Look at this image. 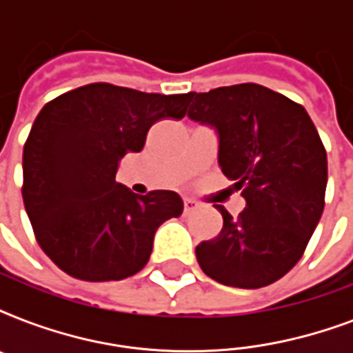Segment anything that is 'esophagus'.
<instances>
[{
    "mask_svg": "<svg viewBox=\"0 0 353 353\" xmlns=\"http://www.w3.org/2000/svg\"><path fill=\"white\" fill-rule=\"evenodd\" d=\"M183 205H185V214H190V212H194V210L198 209V203L190 198L183 199Z\"/></svg>",
    "mask_w": 353,
    "mask_h": 353,
    "instance_id": "34e87169",
    "label": "esophagus"
}]
</instances>
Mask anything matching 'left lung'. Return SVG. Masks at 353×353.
I'll list each match as a JSON object with an SVG mask.
<instances>
[{
    "label": "left lung",
    "mask_w": 353,
    "mask_h": 353,
    "mask_svg": "<svg viewBox=\"0 0 353 353\" xmlns=\"http://www.w3.org/2000/svg\"><path fill=\"white\" fill-rule=\"evenodd\" d=\"M188 119L214 128L218 163L245 209L196 247L199 268L216 282L256 290L282 279L304 254L324 210L328 159L301 104L260 84L188 93Z\"/></svg>",
    "instance_id": "left-lung-1"
}]
</instances>
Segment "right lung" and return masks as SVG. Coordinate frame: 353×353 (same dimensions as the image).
Instances as JSON below:
<instances>
[{
  "instance_id": "right-lung-1",
  "label": "right lung",
  "mask_w": 353,
  "mask_h": 353,
  "mask_svg": "<svg viewBox=\"0 0 353 353\" xmlns=\"http://www.w3.org/2000/svg\"><path fill=\"white\" fill-rule=\"evenodd\" d=\"M187 95L97 82L38 113L23 146V203L47 256L74 279L122 280L146 265L155 231L183 212L172 190L146 196L115 181L128 152H141L161 119H183Z\"/></svg>"
}]
</instances>
